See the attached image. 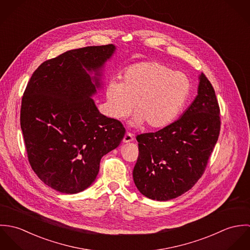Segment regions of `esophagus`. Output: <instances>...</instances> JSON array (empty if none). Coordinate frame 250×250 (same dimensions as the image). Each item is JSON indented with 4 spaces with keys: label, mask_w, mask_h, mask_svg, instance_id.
I'll use <instances>...</instances> for the list:
<instances>
[{
    "label": "esophagus",
    "mask_w": 250,
    "mask_h": 250,
    "mask_svg": "<svg viewBox=\"0 0 250 250\" xmlns=\"http://www.w3.org/2000/svg\"><path fill=\"white\" fill-rule=\"evenodd\" d=\"M134 141V136L131 133H126L123 138V143H131Z\"/></svg>",
    "instance_id": "34e87169"
}]
</instances>
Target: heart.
Wrapping results in <instances>:
<instances>
[{"label":"heart","instance_id":"heart-1","mask_svg":"<svg viewBox=\"0 0 250 250\" xmlns=\"http://www.w3.org/2000/svg\"><path fill=\"white\" fill-rule=\"evenodd\" d=\"M189 92L190 82L184 73L173 71L159 62H138L123 72L122 82H108V113L122 120L135 107L134 126L146 122L152 129L164 128L176 119Z\"/></svg>","mask_w":250,"mask_h":250}]
</instances>
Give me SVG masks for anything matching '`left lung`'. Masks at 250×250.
Masks as SVG:
<instances>
[{
	"label": "left lung",
	"mask_w": 250,
	"mask_h": 250,
	"mask_svg": "<svg viewBox=\"0 0 250 250\" xmlns=\"http://www.w3.org/2000/svg\"><path fill=\"white\" fill-rule=\"evenodd\" d=\"M220 131L219 106L207 77L199 75L197 96L175 122L156 133L137 136L136 187L158 201L176 198L202 176Z\"/></svg>",
	"instance_id": "8db88e82"
}]
</instances>
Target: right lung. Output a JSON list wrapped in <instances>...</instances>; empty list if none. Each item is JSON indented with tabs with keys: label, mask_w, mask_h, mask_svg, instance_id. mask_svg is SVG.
I'll return each mask as SVG.
<instances>
[{
	"label": "right lung",
	"mask_w": 250,
	"mask_h": 250,
	"mask_svg": "<svg viewBox=\"0 0 250 250\" xmlns=\"http://www.w3.org/2000/svg\"><path fill=\"white\" fill-rule=\"evenodd\" d=\"M114 51L112 44L67 51L41 63L25 89L20 124L30 165L60 192L87 188L102 157L124 138L122 123L100 113L91 98Z\"/></svg>",
	"instance_id": "right-lung-1"
}]
</instances>
